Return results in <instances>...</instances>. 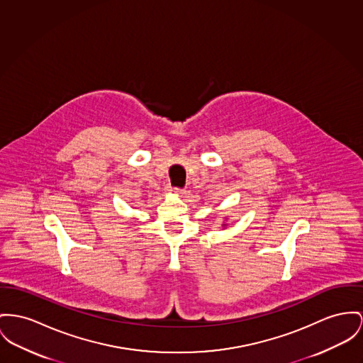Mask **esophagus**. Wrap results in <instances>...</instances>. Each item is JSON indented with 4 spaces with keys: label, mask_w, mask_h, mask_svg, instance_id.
I'll return each mask as SVG.
<instances>
[{
    "label": "esophagus",
    "mask_w": 363,
    "mask_h": 363,
    "mask_svg": "<svg viewBox=\"0 0 363 363\" xmlns=\"http://www.w3.org/2000/svg\"><path fill=\"white\" fill-rule=\"evenodd\" d=\"M168 191H169L170 194H174V195H182V194H183L182 189H172V187H169Z\"/></svg>",
    "instance_id": "34e87169"
}]
</instances>
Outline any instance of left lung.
Returning a JSON list of instances; mask_svg holds the SVG:
<instances>
[{"mask_svg": "<svg viewBox=\"0 0 363 363\" xmlns=\"http://www.w3.org/2000/svg\"><path fill=\"white\" fill-rule=\"evenodd\" d=\"M225 220H227V218H225ZM225 220H224V224H223V228H225V227H227V223H225Z\"/></svg>", "mask_w": 363, "mask_h": 363, "instance_id": "8db88e82", "label": "left lung"}]
</instances>
